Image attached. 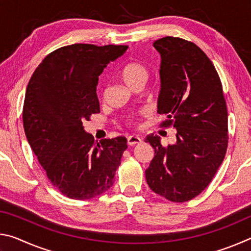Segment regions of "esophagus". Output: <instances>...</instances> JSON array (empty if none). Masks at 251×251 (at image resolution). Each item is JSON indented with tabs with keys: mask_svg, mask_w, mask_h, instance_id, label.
<instances>
[{
	"mask_svg": "<svg viewBox=\"0 0 251 251\" xmlns=\"http://www.w3.org/2000/svg\"><path fill=\"white\" fill-rule=\"evenodd\" d=\"M139 143H142V138L139 137V136L131 135V136H128V138H127V144H128L129 146L137 145Z\"/></svg>",
	"mask_w": 251,
	"mask_h": 251,
	"instance_id": "1",
	"label": "esophagus"
}]
</instances>
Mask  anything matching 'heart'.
I'll use <instances>...</instances> for the list:
<instances>
[{"mask_svg":"<svg viewBox=\"0 0 251 251\" xmlns=\"http://www.w3.org/2000/svg\"><path fill=\"white\" fill-rule=\"evenodd\" d=\"M148 76L147 67L141 62H130L120 72V78L127 86L131 87L137 83H145Z\"/></svg>","mask_w":251,"mask_h":251,"instance_id":"b5f03b06","label":"heart"}]
</instances>
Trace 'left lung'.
<instances>
[{"label": "left lung", "mask_w": 251, "mask_h": 251, "mask_svg": "<svg viewBox=\"0 0 251 251\" xmlns=\"http://www.w3.org/2000/svg\"><path fill=\"white\" fill-rule=\"evenodd\" d=\"M154 48L161 56L158 112L175 127L176 143L147 136L155 156L146 169L152 192L174 202L192 201L210 184L226 156L228 113L223 84L209 57L193 42L165 36Z\"/></svg>", "instance_id": "obj_1"}]
</instances>
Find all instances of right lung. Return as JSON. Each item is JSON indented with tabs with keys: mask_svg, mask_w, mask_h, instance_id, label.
Returning <instances> with one entry per match:
<instances>
[{
	"mask_svg": "<svg viewBox=\"0 0 251 251\" xmlns=\"http://www.w3.org/2000/svg\"><path fill=\"white\" fill-rule=\"evenodd\" d=\"M127 50V45L63 46L50 53L29 79L25 135L50 181L66 197L91 199L114 184L127 139L99 143L85 133L83 122L100 113L99 76Z\"/></svg>",
	"mask_w": 251,
	"mask_h": 251,
	"instance_id": "obj_1",
	"label": "right lung"
}]
</instances>
